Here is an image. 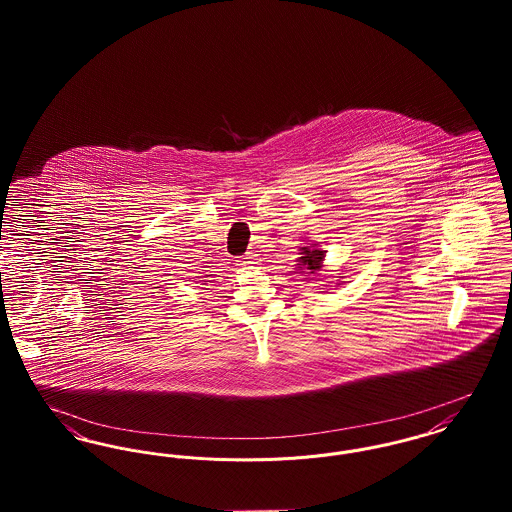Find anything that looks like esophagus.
<instances>
[{"label": "esophagus", "instance_id": "34e87169", "mask_svg": "<svg viewBox=\"0 0 512 512\" xmlns=\"http://www.w3.org/2000/svg\"><path fill=\"white\" fill-rule=\"evenodd\" d=\"M255 263V255H251V253H247L244 255L242 259H240V265H244V267H249V265H253Z\"/></svg>", "mask_w": 512, "mask_h": 512}]
</instances>
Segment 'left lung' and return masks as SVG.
I'll use <instances>...</instances> for the list:
<instances>
[{"label": "left lung", "instance_id": "obj_1", "mask_svg": "<svg viewBox=\"0 0 512 512\" xmlns=\"http://www.w3.org/2000/svg\"><path fill=\"white\" fill-rule=\"evenodd\" d=\"M315 245L301 247V257H299V268H307L313 274L322 268V261L326 255L322 249H315Z\"/></svg>", "mask_w": 512, "mask_h": 512}]
</instances>
